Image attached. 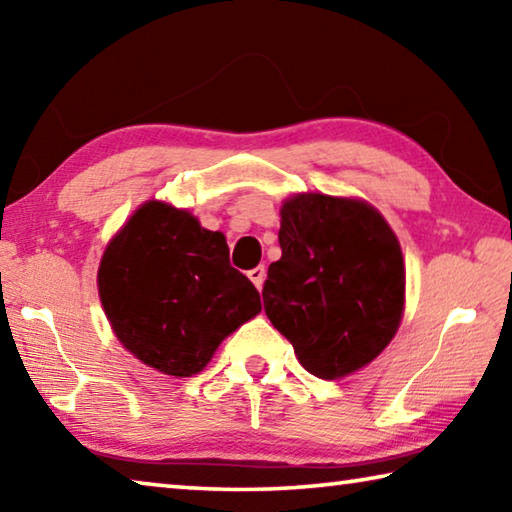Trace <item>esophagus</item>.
I'll list each match as a JSON object with an SVG mask.
<instances>
[{
	"label": "esophagus",
	"mask_w": 512,
	"mask_h": 512,
	"mask_svg": "<svg viewBox=\"0 0 512 512\" xmlns=\"http://www.w3.org/2000/svg\"><path fill=\"white\" fill-rule=\"evenodd\" d=\"M248 277L253 280V284L257 289L264 287V280H266V268L264 266H255L253 271H248Z\"/></svg>",
	"instance_id": "obj_1"
}]
</instances>
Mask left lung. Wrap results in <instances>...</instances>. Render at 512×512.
<instances>
[{
    "label": "left lung",
    "instance_id": "8db88e82",
    "mask_svg": "<svg viewBox=\"0 0 512 512\" xmlns=\"http://www.w3.org/2000/svg\"><path fill=\"white\" fill-rule=\"evenodd\" d=\"M280 216L282 257L268 266L266 316L311 375L348 377L379 357L400 327V241L357 198L296 194Z\"/></svg>",
    "mask_w": 512,
    "mask_h": 512
}]
</instances>
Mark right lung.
<instances>
[{
  "instance_id": "1",
  "label": "right lung",
  "mask_w": 512,
  "mask_h": 512,
  "mask_svg": "<svg viewBox=\"0 0 512 512\" xmlns=\"http://www.w3.org/2000/svg\"><path fill=\"white\" fill-rule=\"evenodd\" d=\"M97 280L119 343L171 377L201 372L225 336L262 311L221 232L162 201L144 203L110 239Z\"/></svg>"
}]
</instances>
